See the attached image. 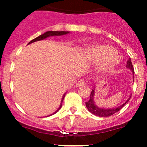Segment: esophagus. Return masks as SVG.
<instances>
[{"instance_id":"34e87169","label":"esophagus","mask_w":147,"mask_h":147,"mask_svg":"<svg viewBox=\"0 0 147 147\" xmlns=\"http://www.w3.org/2000/svg\"><path fill=\"white\" fill-rule=\"evenodd\" d=\"M86 80H80V81H78V82H76V86H84V85H86Z\"/></svg>"}]
</instances>
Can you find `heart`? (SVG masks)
<instances>
[{
  "mask_svg": "<svg viewBox=\"0 0 147 147\" xmlns=\"http://www.w3.org/2000/svg\"><path fill=\"white\" fill-rule=\"evenodd\" d=\"M88 55L94 61H101V69L105 72H110L119 64V56L116 49L111 46L96 45L88 49Z\"/></svg>",
  "mask_w": 147,
  "mask_h": 147,
  "instance_id": "1",
  "label": "heart"
}]
</instances>
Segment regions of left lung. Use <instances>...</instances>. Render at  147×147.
<instances>
[{
	"instance_id": "obj_1",
	"label": "left lung",
	"mask_w": 147,
	"mask_h": 147,
	"mask_svg": "<svg viewBox=\"0 0 147 147\" xmlns=\"http://www.w3.org/2000/svg\"><path fill=\"white\" fill-rule=\"evenodd\" d=\"M127 67L131 69V70L132 71V72H133V74H134V67H133V65H132L131 59H128V62H127ZM94 94V89H92V92H91L90 94V99H89L88 101L86 102V106L87 109H88L89 112L92 113V114L95 115V116H100V117L110 116L114 114V113H117L118 111H119V110H121L123 107H124L125 104L128 102V100H130V98H128L125 103H124L122 105L118 107H116V108H113V109H103V108H99V107H98L94 104V100H93Z\"/></svg>"
}]
</instances>
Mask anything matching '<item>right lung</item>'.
<instances>
[{"label": "right lung", "instance_id": "obj_1", "mask_svg": "<svg viewBox=\"0 0 147 147\" xmlns=\"http://www.w3.org/2000/svg\"><path fill=\"white\" fill-rule=\"evenodd\" d=\"M67 33H69V31H47V32L44 33L43 34H41L40 35L39 37H36L35 39H34V40H32L31 41H30L29 42L28 44H30V43H34V42H36V41H38V40H43V39L47 38V37H50V36H60V35H64V34H67ZM65 94L63 95L62 97V99H61V104L60 107H59V108L58 109V110L55 111V112L54 113H57L58 111H59V110H60V108L61 107V104H62V102H63V100H64V98H65Z\"/></svg>", "mask_w": 147, "mask_h": 147}]
</instances>
